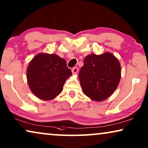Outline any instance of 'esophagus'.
<instances>
[{
	"instance_id": "1",
	"label": "esophagus",
	"mask_w": 148,
	"mask_h": 148,
	"mask_svg": "<svg viewBox=\"0 0 148 148\" xmlns=\"http://www.w3.org/2000/svg\"><path fill=\"white\" fill-rule=\"evenodd\" d=\"M78 72V68H77V67H74V68H73L72 69V72L73 74H77Z\"/></svg>"
}]
</instances>
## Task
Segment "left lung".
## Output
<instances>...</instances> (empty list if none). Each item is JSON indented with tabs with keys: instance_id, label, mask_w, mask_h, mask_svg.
I'll return each instance as SVG.
<instances>
[{
	"instance_id": "8db88e82",
	"label": "left lung",
	"mask_w": 148,
	"mask_h": 148,
	"mask_svg": "<svg viewBox=\"0 0 148 148\" xmlns=\"http://www.w3.org/2000/svg\"><path fill=\"white\" fill-rule=\"evenodd\" d=\"M82 92L90 99L102 101L116 89L121 78V64L113 54L88 55L78 74Z\"/></svg>"
}]
</instances>
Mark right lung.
Returning a JSON list of instances; mask_svg holds the SVG:
<instances>
[{
  "label": "right lung",
  "mask_w": 148,
  "mask_h": 148,
  "mask_svg": "<svg viewBox=\"0 0 148 148\" xmlns=\"http://www.w3.org/2000/svg\"><path fill=\"white\" fill-rule=\"evenodd\" d=\"M26 74L33 94L38 99L49 101L62 92L72 72L67 67L66 60L58 55L40 53L30 61Z\"/></svg>",
  "instance_id": "1"
}]
</instances>
